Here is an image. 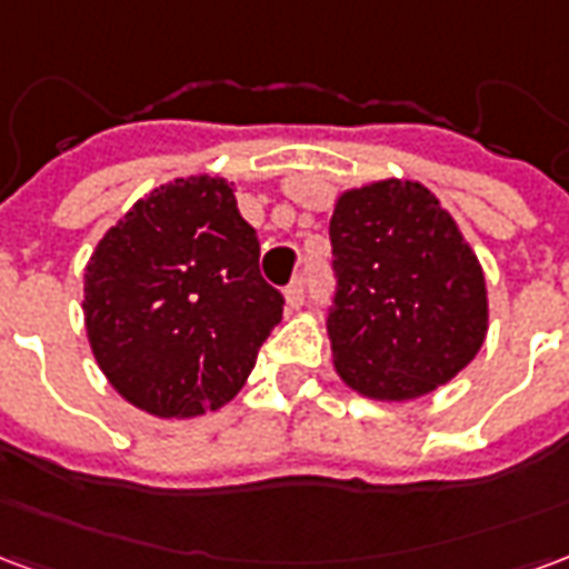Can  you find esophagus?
<instances>
[{"instance_id":"esophagus-1","label":"esophagus","mask_w":569,"mask_h":569,"mask_svg":"<svg viewBox=\"0 0 569 569\" xmlns=\"http://www.w3.org/2000/svg\"><path fill=\"white\" fill-rule=\"evenodd\" d=\"M286 305L289 308H301L305 305V280H292L286 286Z\"/></svg>"}]
</instances>
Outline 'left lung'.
Here are the masks:
<instances>
[{
	"label": "left lung",
	"mask_w": 569,
	"mask_h": 569,
	"mask_svg": "<svg viewBox=\"0 0 569 569\" xmlns=\"http://www.w3.org/2000/svg\"><path fill=\"white\" fill-rule=\"evenodd\" d=\"M335 371L357 393L406 402L463 371L488 335V289L451 212L420 182L383 179L335 203Z\"/></svg>",
	"instance_id": "obj_1"
}]
</instances>
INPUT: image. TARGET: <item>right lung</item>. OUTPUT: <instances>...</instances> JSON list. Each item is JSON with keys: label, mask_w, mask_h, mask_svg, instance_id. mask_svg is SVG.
Returning a JSON list of instances; mask_svg holds the SVG:
<instances>
[{"label": "right lung", "mask_w": 569, "mask_h": 569, "mask_svg": "<svg viewBox=\"0 0 569 569\" xmlns=\"http://www.w3.org/2000/svg\"><path fill=\"white\" fill-rule=\"evenodd\" d=\"M81 308L97 366L154 418L231 402L283 320V296L261 280L256 228L219 176L173 179L137 200L93 249Z\"/></svg>", "instance_id": "1"}]
</instances>
